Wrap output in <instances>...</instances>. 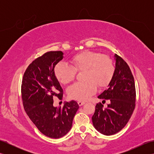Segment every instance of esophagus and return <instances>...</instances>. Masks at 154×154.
<instances>
[{"instance_id": "obj_1", "label": "esophagus", "mask_w": 154, "mask_h": 154, "mask_svg": "<svg viewBox=\"0 0 154 154\" xmlns=\"http://www.w3.org/2000/svg\"><path fill=\"white\" fill-rule=\"evenodd\" d=\"M85 103V102H84V101H78V104H79V106L83 105Z\"/></svg>"}]
</instances>
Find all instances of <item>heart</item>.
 I'll return each mask as SVG.
<instances>
[{"label": "heart", "instance_id": "obj_1", "mask_svg": "<svg viewBox=\"0 0 154 154\" xmlns=\"http://www.w3.org/2000/svg\"><path fill=\"white\" fill-rule=\"evenodd\" d=\"M71 66L64 62L55 65L54 74L61 84L73 81L77 71H84L82 83H76L68 88L67 94L71 99L85 100L96 92L97 85L104 87L110 83L114 72L111 59L92 51H83L75 55L70 60Z\"/></svg>", "mask_w": 154, "mask_h": 154}]
</instances>
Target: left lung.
Segmentation results:
<instances>
[{"mask_svg":"<svg viewBox=\"0 0 154 154\" xmlns=\"http://www.w3.org/2000/svg\"><path fill=\"white\" fill-rule=\"evenodd\" d=\"M115 69L107 89L98 96L110 104L103 109L97 104L92 117L93 124L98 132L106 136L120 131L128 122L135 108L136 91L134 79L128 65L123 59L114 55Z\"/></svg>","mask_w":154,"mask_h":154,"instance_id":"8db88e82","label":"left lung"}]
</instances>
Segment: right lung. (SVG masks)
<instances>
[{
	"mask_svg": "<svg viewBox=\"0 0 154 154\" xmlns=\"http://www.w3.org/2000/svg\"><path fill=\"white\" fill-rule=\"evenodd\" d=\"M63 58L61 51H48L35 60L26 70L21 93L26 112L40 131L51 138L64 136L72 127L79 105L65 102L63 108L54 106L53 97L62 99L63 89L54 69Z\"/></svg>",
	"mask_w": 154,
	"mask_h": 154,
	"instance_id": "1",
	"label": "right lung"
}]
</instances>
